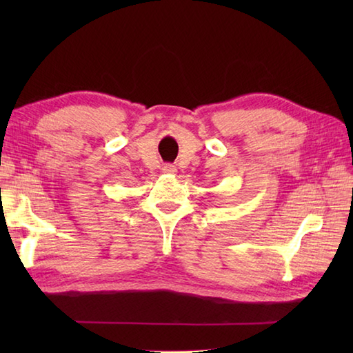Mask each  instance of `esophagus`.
Here are the masks:
<instances>
[{
    "label": "esophagus",
    "mask_w": 353,
    "mask_h": 353,
    "mask_svg": "<svg viewBox=\"0 0 353 353\" xmlns=\"http://www.w3.org/2000/svg\"><path fill=\"white\" fill-rule=\"evenodd\" d=\"M177 170H176V167L174 165H165L163 167V172H167V174H174Z\"/></svg>",
    "instance_id": "esophagus-1"
}]
</instances>
